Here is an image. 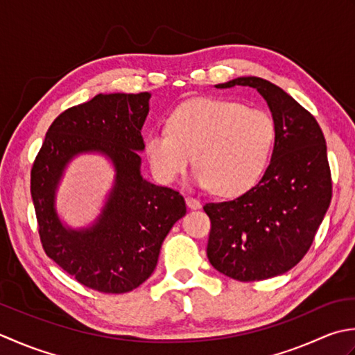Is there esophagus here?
<instances>
[{
    "mask_svg": "<svg viewBox=\"0 0 355 355\" xmlns=\"http://www.w3.org/2000/svg\"><path fill=\"white\" fill-rule=\"evenodd\" d=\"M185 202H187V207L191 208V209H198V208L202 207L200 202H199L198 199L191 198V196H187V198H185Z\"/></svg>",
    "mask_w": 355,
    "mask_h": 355,
    "instance_id": "34e87169",
    "label": "esophagus"
}]
</instances>
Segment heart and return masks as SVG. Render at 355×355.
I'll return each mask as SVG.
<instances>
[{"instance_id":"obj_1","label":"heart","mask_w":355,"mask_h":355,"mask_svg":"<svg viewBox=\"0 0 355 355\" xmlns=\"http://www.w3.org/2000/svg\"><path fill=\"white\" fill-rule=\"evenodd\" d=\"M276 122L265 110L236 101L198 98L170 113L165 130L146 135L144 151L159 182L171 184L194 161V182L222 196L251 190L268 168Z\"/></svg>"}]
</instances>
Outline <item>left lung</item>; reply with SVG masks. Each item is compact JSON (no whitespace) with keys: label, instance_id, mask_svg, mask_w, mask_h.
<instances>
[{"label":"left lung","instance_id":"8db88e82","mask_svg":"<svg viewBox=\"0 0 355 355\" xmlns=\"http://www.w3.org/2000/svg\"><path fill=\"white\" fill-rule=\"evenodd\" d=\"M256 89L276 122L271 161L259 182L233 200L205 204L207 256L219 272L254 282L276 277L306 254L332 196L327 142L315 118L280 87L257 76L214 85Z\"/></svg>","mask_w":355,"mask_h":355}]
</instances>
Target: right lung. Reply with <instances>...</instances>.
<instances>
[{"label":"right lung","mask_w":355,"mask_h":355,"mask_svg":"<svg viewBox=\"0 0 355 355\" xmlns=\"http://www.w3.org/2000/svg\"><path fill=\"white\" fill-rule=\"evenodd\" d=\"M151 95L99 93L62 112L47 130L36 156L31 193L46 254L79 284L122 294L155 271L164 239L187 213L185 200L168 187L141 175L142 125ZM81 154H99L114 167L111 191L90 226L73 229L55 209V194L68 164Z\"/></svg>","instance_id":"right-lung-1"}]
</instances>
